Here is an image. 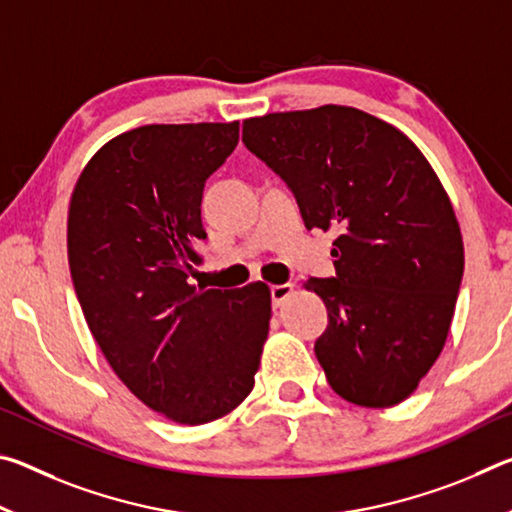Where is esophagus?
Here are the masks:
<instances>
[{
	"label": "esophagus",
	"mask_w": 512,
	"mask_h": 512,
	"mask_svg": "<svg viewBox=\"0 0 512 512\" xmlns=\"http://www.w3.org/2000/svg\"><path fill=\"white\" fill-rule=\"evenodd\" d=\"M293 293V284L287 282V284H275V287H271V298H273V307H282V302L287 300Z\"/></svg>",
	"instance_id": "esophagus-1"
}]
</instances>
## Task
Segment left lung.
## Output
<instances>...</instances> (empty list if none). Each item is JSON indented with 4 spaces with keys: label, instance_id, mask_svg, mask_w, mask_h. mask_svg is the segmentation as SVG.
I'll use <instances>...</instances> for the list:
<instances>
[{
    "label": "left lung",
    "instance_id": "obj_1",
    "mask_svg": "<svg viewBox=\"0 0 512 512\" xmlns=\"http://www.w3.org/2000/svg\"><path fill=\"white\" fill-rule=\"evenodd\" d=\"M244 144L296 194L307 230H334L336 277L316 357L336 395L386 409L413 395L445 348L463 277V235L424 153L350 106L244 121Z\"/></svg>",
    "mask_w": 512,
    "mask_h": 512
}]
</instances>
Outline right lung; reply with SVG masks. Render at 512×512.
I'll use <instances>...</instances> for the list:
<instances>
[{"instance_id": "1", "label": "right lung", "mask_w": 512, "mask_h": 512, "mask_svg": "<svg viewBox=\"0 0 512 512\" xmlns=\"http://www.w3.org/2000/svg\"><path fill=\"white\" fill-rule=\"evenodd\" d=\"M239 142L230 124H149L85 164L67 212V257L85 323L128 391L178 424H207L255 386L271 289H198L203 187Z\"/></svg>"}]
</instances>
